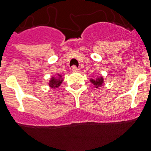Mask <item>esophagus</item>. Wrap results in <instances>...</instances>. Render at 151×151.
I'll return each instance as SVG.
<instances>
[{"mask_svg":"<svg viewBox=\"0 0 151 151\" xmlns=\"http://www.w3.org/2000/svg\"><path fill=\"white\" fill-rule=\"evenodd\" d=\"M72 71H73V72H79V71H80V68H77L76 66H73V67H72Z\"/></svg>","mask_w":151,"mask_h":151,"instance_id":"obj_1","label":"esophagus"}]
</instances>
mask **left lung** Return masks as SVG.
Wrapping results in <instances>:
<instances>
[{
  "instance_id": "left-lung-1",
  "label": "left lung",
  "mask_w": 151,
  "mask_h": 151,
  "mask_svg": "<svg viewBox=\"0 0 151 151\" xmlns=\"http://www.w3.org/2000/svg\"><path fill=\"white\" fill-rule=\"evenodd\" d=\"M90 81L96 88L101 87V86H103V83H104V78L102 77H101V78H96L95 79L91 78Z\"/></svg>"
}]
</instances>
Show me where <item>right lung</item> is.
<instances>
[{
  "mask_svg": "<svg viewBox=\"0 0 151 151\" xmlns=\"http://www.w3.org/2000/svg\"><path fill=\"white\" fill-rule=\"evenodd\" d=\"M63 82V78H62V76L60 74H57L56 77H51V78H50V82H49V86L51 88H54V89H55V88H58L59 86H60V84Z\"/></svg>",
  "mask_w": 151,
  "mask_h": 151,
  "instance_id": "1",
  "label": "right lung"
}]
</instances>
